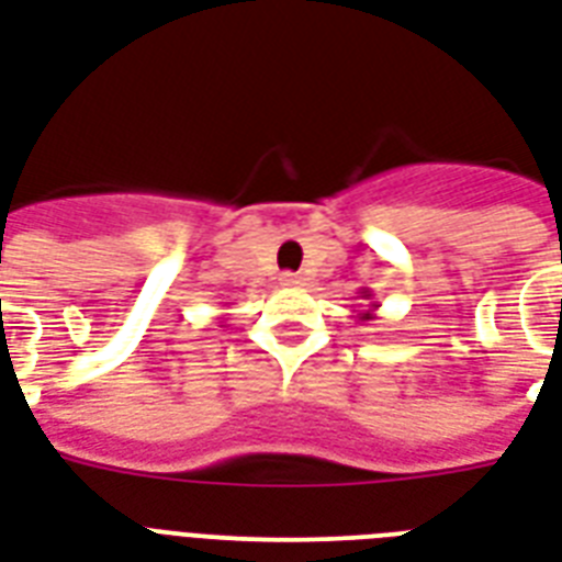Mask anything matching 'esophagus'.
Instances as JSON below:
<instances>
[{
	"label": "esophagus",
	"instance_id": "34e87169",
	"mask_svg": "<svg viewBox=\"0 0 562 562\" xmlns=\"http://www.w3.org/2000/svg\"><path fill=\"white\" fill-rule=\"evenodd\" d=\"M280 282L282 285H300V282H303V277H300V273H282Z\"/></svg>",
	"mask_w": 562,
	"mask_h": 562
}]
</instances>
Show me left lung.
Instances as JSON below:
<instances>
[{
	"label": "left lung",
	"mask_w": 562,
	"mask_h": 562,
	"mask_svg": "<svg viewBox=\"0 0 562 562\" xmlns=\"http://www.w3.org/2000/svg\"><path fill=\"white\" fill-rule=\"evenodd\" d=\"M359 294H362V300H368V310L359 312V321H374V312H376L374 294H371V291H368V289H362V291H359Z\"/></svg>",
	"instance_id": "8db88e82"
}]
</instances>
